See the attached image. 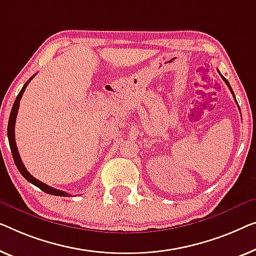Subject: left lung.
I'll list each match as a JSON object with an SVG mask.
<instances>
[{
	"label": "left lung",
	"instance_id": "left-lung-1",
	"mask_svg": "<svg viewBox=\"0 0 256 256\" xmlns=\"http://www.w3.org/2000/svg\"><path fill=\"white\" fill-rule=\"evenodd\" d=\"M220 77H222V79L224 80V82H226V85H228V88H230V90H231V93H232V95H234V98H236V96H234V90H232V88H231V86H230V84H228V80L226 79V78H224L223 77V76L222 74H220ZM236 102H237V100H236ZM237 104H238V102H237Z\"/></svg>",
	"mask_w": 256,
	"mask_h": 256
}]
</instances>
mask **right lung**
Returning a JSON list of instances; mask_svg holds the SVG:
<instances>
[{
  "instance_id": "obj_1",
  "label": "right lung",
  "mask_w": 256,
  "mask_h": 256,
  "mask_svg": "<svg viewBox=\"0 0 256 256\" xmlns=\"http://www.w3.org/2000/svg\"><path fill=\"white\" fill-rule=\"evenodd\" d=\"M34 78V76L32 78H30V80L25 82V85L22 86V88L19 92V94L17 95L16 98V101H14V104L12 106V109H11V112H10V117H9V123H8V139H9V144H10V150L11 152H12V156H14V164H16L17 169L19 170V172L22 174V176L24 177L26 180L30 182V184L36 185V188H39L41 190H44V192L48 193V194H52V196H70V194H68L66 192H63V190H56L54 188H50V186L46 185L44 182H40L39 179L34 178L32 174H30L28 170H26L25 166L22 164V158H20V155H19L18 150H17V144H16V139H14V124H16V117H17V114H18V109H19V101H20V98L22 96V94H24L25 88L28 87V85L30 84V80Z\"/></svg>"
}]
</instances>
